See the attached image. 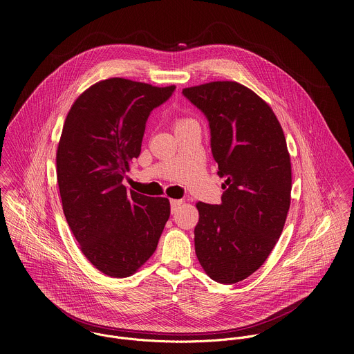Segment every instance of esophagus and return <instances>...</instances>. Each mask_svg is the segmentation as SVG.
Here are the masks:
<instances>
[{
	"label": "esophagus",
	"mask_w": 354,
	"mask_h": 354,
	"mask_svg": "<svg viewBox=\"0 0 354 354\" xmlns=\"http://www.w3.org/2000/svg\"><path fill=\"white\" fill-rule=\"evenodd\" d=\"M183 201H170V208H171V212H177V209L180 208V205L183 204Z\"/></svg>",
	"instance_id": "obj_1"
}]
</instances>
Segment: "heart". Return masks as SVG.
Segmentation results:
<instances>
[{
  "instance_id": "heart-1",
  "label": "heart",
  "mask_w": 354,
  "mask_h": 354,
  "mask_svg": "<svg viewBox=\"0 0 354 354\" xmlns=\"http://www.w3.org/2000/svg\"><path fill=\"white\" fill-rule=\"evenodd\" d=\"M180 121H184V120H180ZM180 121H178V122H180Z\"/></svg>"
}]
</instances>
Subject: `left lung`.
Instances as JSON below:
<instances>
[{"label":"left lung","mask_w":354,"mask_h":354,"mask_svg":"<svg viewBox=\"0 0 354 354\" xmlns=\"http://www.w3.org/2000/svg\"><path fill=\"white\" fill-rule=\"evenodd\" d=\"M183 94L208 120L225 178L221 204H196V256L211 279L237 283L266 261L285 226L292 191L285 135L271 107L240 83L211 82Z\"/></svg>","instance_id":"obj_1"}]
</instances>
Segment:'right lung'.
Returning <instances> with one entry per match:
<instances>
[{"instance_id":"1","label":"right lung","mask_w":354,"mask_h":354,"mask_svg":"<svg viewBox=\"0 0 354 354\" xmlns=\"http://www.w3.org/2000/svg\"><path fill=\"white\" fill-rule=\"evenodd\" d=\"M176 87L113 77L72 104L57 149V181L66 222L84 256L107 277L135 274L155 252L170 216L166 198L122 185L142 151L152 110Z\"/></svg>"}]
</instances>
